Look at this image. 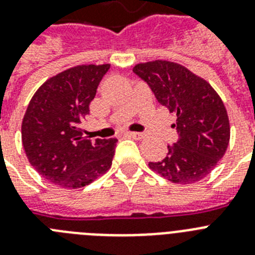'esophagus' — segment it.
Instances as JSON below:
<instances>
[{
	"label": "esophagus",
	"mask_w": 255,
	"mask_h": 255,
	"mask_svg": "<svg viewBox=\"0 0 255 255\" xmlns=\"http://www.w3.org/2000/svg\"><path fill=\"white\" fill-rule=\"evenodd\" d=\"M126 135L130 136V138H134V139H142L144 136L143 132H135V131H130V132H126Z\"/></svg>",
	"instance_id": "1"
}]
</instances>
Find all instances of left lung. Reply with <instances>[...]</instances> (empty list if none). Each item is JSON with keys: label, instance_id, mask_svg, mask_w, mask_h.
I'll use <instances>...</instances> for the list:
<instances>
[{"label": "left lung", "instance_id": "8db88e82", "mask_svg": "<svg viewBox=\"0 0 255 255\" xmlns=\"http://www.w3.org/2000/svg\"><path fill=\"white\" fill-rule=\"evenodd\" d=\"M132 72L147 82L158 103L177 113L178 140L149 167L173 183L190 184L205 178L230 142V121L219 95L205 80L177 63H140Z\"/></svg>", "mask_w": 255, "mask_h": 255}]
</instances>
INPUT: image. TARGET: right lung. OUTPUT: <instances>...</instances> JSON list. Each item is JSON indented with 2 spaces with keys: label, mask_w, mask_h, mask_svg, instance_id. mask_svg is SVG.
I'll use <instances>...</instances> for the list:
<instances>
[{
  "label": "right lung",
  "mask_w": 255,
  "mask_h": 255,
  "mask_svg": "<svg viewBox=\"0 0 255 255\" xmlns=\"http://www.w3.org/2000/svg\"><path fill=\"white\" fill-rule=\"evenodd\" d=\"M110 64L77 65L49 78L32 97L21 123V142L30 165L53 184L81 188L107 173L116 138L84 136L89 115Z\"/></svg>",
  "instance_id": "add662e5"
}]
</instances>
